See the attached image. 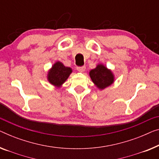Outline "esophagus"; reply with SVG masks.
Returning a JSON list of instances; mask_svg holds the SVG:
<instances>
[{
  "label": "esophagus",
  "mask_w": 159,
  "mask_h": 159,
  "mask_svg": "<svg viewBox=\"0 0 159 159\" xmlns=\"http://www.w3.org/2000/svg\"><path fill=\"white\" fill-rule=\"evenodd\" d=\"M78 71L79 72H84L86 70V67L85 66H80V67H77Z\"/></svg>",
  "instance_id": "34e87169"
}]
</instances>
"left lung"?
<instances>
[{"label":"left lung","instance_id":"1","mask_svg":"<svg viewBox=\"0 0 159 159\" xmlns=\"http://www.w3.org/2000/svg\"><path fill=\"white\" fill-rule=\"evenodd\" d=\"M92 81L99 89L103 90L114 82V75L111 70L103 64L97 65L96 68L89 72Z\"/></svg>","mask_w":159,"mask_h":159}]
</instances>
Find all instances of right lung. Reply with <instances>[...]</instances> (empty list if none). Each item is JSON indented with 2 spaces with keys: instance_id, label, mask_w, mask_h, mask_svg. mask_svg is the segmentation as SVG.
Listing matches in <instances>:
<instances>
[{
  "instance_id": "add662e5",
  "label": "right lung",
  "mask_w": 159,
  "mask_h": 159,
  "mask_svg": "<svg viewBox=\"0 0 159 159\" xmlns=\"http://www.w3.org/2000/svg\"><path fill=\"white\" fill-rule=\"evenodd\" d=\"M71 73V68L66 67L60 61H57L49 70L47 78L50 84L57 88H60Z\"/></svg>"
}]
</instances>
